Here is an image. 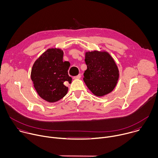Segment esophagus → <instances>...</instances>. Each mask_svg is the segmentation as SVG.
Returning <instances> with one entry per match:
<instances>
[{
	"instance_id": "esophagus-1",
	"label": "esophagus",
	"mask_w": 158,
	"mask_h": 158,
	"mask_svg": "<svg viewBox=\"0 0 158 158\" xmlns=\"http://www.w3.org/2000/svg\"><path fill=\"white\" fill-rule=\"evenodd\" d=\"M81 77V75L79 74H78V75L76 76H74V77H73V79H80Z\"/></svg>"
}]
</instances>
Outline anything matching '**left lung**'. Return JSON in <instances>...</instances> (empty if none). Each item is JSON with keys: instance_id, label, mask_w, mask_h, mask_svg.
I'll list each match as a JSON object with an SVG mask.
<instances>
[{"instance_id": "1", "label": "left lung", "mask_w": 158, "mask_h": 158, "mask_svg": "<svg viewBox=\"0 0 158 158\" xmlns=\"http://www.w3.org/2000/svg\"><path fill=\"white\" fill-rule=\"evenodd\" d=\"M85 62L87 69L83 79L89 90L97 96L110 93L119 79V71L113 59L107 52H87Z\"/></svg>"}]
</instances>
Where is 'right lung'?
I'll list each match as a JSON object with an SVG mask.
<instances>
[{"label":"right lung","instance_id":"1","mask_svg":"<svg viewBox=\"0 0 158 158\" xmlns=\"http://www.w3.org/2000/svg\"><path fill=\"white\" fill-rule=\"evenodd\" d=\"M64 52L59 49L47 50L33 65L31 79L38 94L50 102L64 97L68 87L64 83H71L68 75L70 63L63 62Z\"/></svg>","mask_w":158,"mask_h":158}]
</instances>
